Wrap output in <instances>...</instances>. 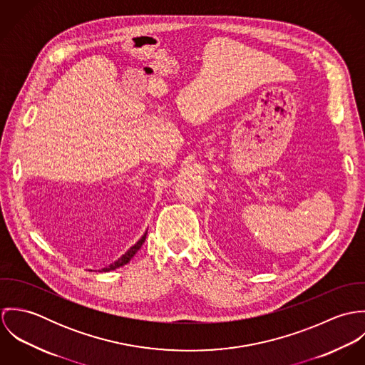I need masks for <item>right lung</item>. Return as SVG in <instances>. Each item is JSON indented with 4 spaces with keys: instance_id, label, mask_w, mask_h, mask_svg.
<instances>
[{
    "instance_id": "add662e5",
    "label": "right lung",
    "mask_w": 365,
    "mask_h": 365,
    "mask_svg": "<svg viewBox=\"0 0 365 365\" xmlns=\"http://www.w3.org/2000/svg\"><path fill=\"white\" fill-rule=\"evenodd\" d=\"M145 239H146V235H143V237L133 246V247H130L129 250H128V253H125L120 259H118V260L115 261V262H112V264H109L108 267H105L103 268V271H110V269H115V268H118V267H122L123 264H126V262H129L130 259L136 255V252L142 247V245L145 243Z\"/></svg>"
}]
</instances>
